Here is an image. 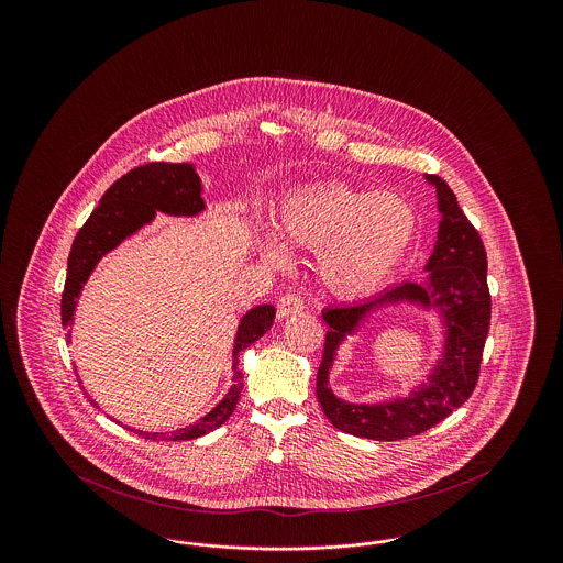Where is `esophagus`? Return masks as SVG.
Here are the masks:
<instances>
[{"label":"esophagus","instance_id":"obj_1","mask_svg":"<svg viewBox=\"0 0 563 563\" xmlns=\"http://www.w3.org/2000/svg\"><path fill=\"white\" fill-rule=\"evenodd\" d=\"M299 312H303V301H301L299 297L289 294L283 295V297L278 299V310H276V314H278L280 321H285V319H289V317H294V314H299Z\"/></svg>","mask_w":563,"mask_h":563}]
</instances>
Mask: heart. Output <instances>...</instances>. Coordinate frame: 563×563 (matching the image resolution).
Listing matches in <instances>:
<instances>
[{"mask_svg":"<svg viewBox=\"0 0 563 563\" xmlns=\"http://www.w3.org/2000/svg\"><path fill=\"white\" fill-rule=\"evenodd\" d=\"M416 232V211L399 194L331 184L287 198L278 221L282 239L264 232L260 255L285 269L287 246L319 253L322 283L333 294L354 299L374 294L390 278Z\"/></svg>","mask_w":563,"mask_h":563,"instance_id":"b5f03b06","label":"heart"}]
</instances>
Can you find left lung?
<instances>
[{"label":"left lung","instance_id":"1","mask_svg":"<svg viewBox=\"0 0 563 563\" xmlns=\"http://www.w3.org/2000/svg\"><path fill=\"white\" fill-rule=\"evenodd\" d=\"M424 179L434 188L441 214L437 241L424 266L427 278L422 283L405 280L369 299L322 312L329 331L317 375V397L327 420L354 437L399 441L420 434L445 420L471 397L477 384L492 314L485 249L450 186L437 175H424ZM386 305H407L428 316L434 313L444 331L442 354L407 396L375 404L346 402L330 388L336 350L372 311Z\"/></svg>","mask_w":563,"mask_h":563}]
</instances>
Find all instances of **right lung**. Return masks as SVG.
I'll return each instance as SVG.
<instances>
[{"label":"right lung","mask_w":563,"mask_h":563,"mask_svg":"<svg viewBox=\"0 0 563 563\" xmlns=\"http://www.w3.org/2000/svg\"><path fill=\"white\" fill-rule=\"evenodd\" d=\"M205 211V186L196 173V166L188 162H152L133 168L122 179H118L103 194L99 207L81 225L76 241L71 244V253L67 260V280L60 301V317L67 335L71 338V327L76 322L74 314L84 285L108 253L118 249L122 242L129 241L145 225L154 223L158 213L170 217H200ZM274 317L276 308L272 303H260L242 314L232 344V384L223 399L217 402L209 413L173 432H152L131 427L129 430H134L139 437L152 441H189L219 429L232 416L236 402L241 399L242 374L239 369V356L264 333H268ZM86 397L97 409H101L99 402L92 401L88 393Z\"/></svg>","instance_id":"add662e5"}]
</instances>
